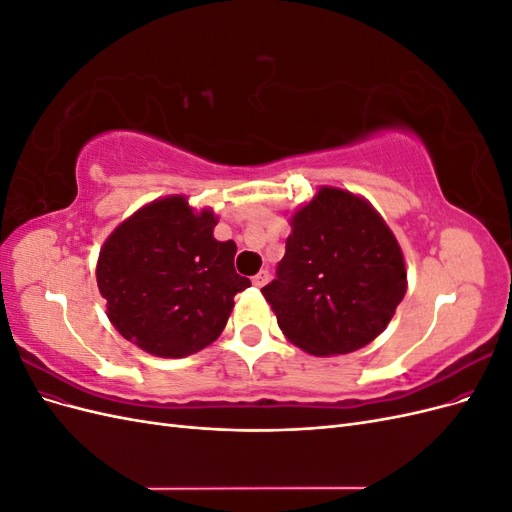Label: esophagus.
<instances>
[{"label":"esophagus","mask_w":512,"mask_h":512,"mask_svg":"<svg viewBox=\"0 0 512 512\" xmlns=\"http://www.w3.org/2000/svg\"><path fill=\"white\" fill-rule=\"evenodd\" d=\"M267 282H269V271H260L258 275L252 277V284H254L256 288H262Z\"/></svg>","instance_id":"1"}]
</instances>
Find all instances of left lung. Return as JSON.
<instances>
[{
  "instance_id": "left-lung-1",
  "label": "left lung",
  "mask_w": 512,
  "mask_h": 512,
  "mask_svg": "<svg viewBox=\"0 0 512 512\" xmlns=\"http://www.w3.org/2000/svg\"><path fill=\"white\" fill-rule=\"evenodd\" d=\"M290 226L277 277L262 288L282 333L316 356L374 342L408 284L391 228L365 198L339 188H320Z\"/></svg>"
}]
</instances>
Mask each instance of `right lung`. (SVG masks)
<instances>
[{
	"label": "right lung",
	"mask_w": 512,
	"mask_h": 512,
	"mask_svg": "<svg viewBox=\"0 0 512 512\" xmlns=\"http://www.w3.org/2000/svg\"><path fill=\"white\" fill-rule=\"evenodd\" d=\"M211 209L185 196L138 209L108 237L98 258V288L113 327L141 350L181 359L220 337L235 294L250 280L235 271V241H218Z\"/></svg>",
	"instance_id": "1"
}]
</instances>
